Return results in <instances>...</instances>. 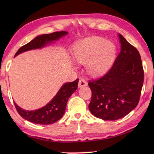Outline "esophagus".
<instances>
[{
  "mask_svg": "<svg viewBox=\"0 0 154 154\" xmlns=\"http://www.w3.org/2000/svg\"><path fill=\"white\" fill-rule=\"evenodd\" d=\"M88 85V82L86 80H85L84 79H80L79 81V83H78V86L79 88H82L83 86H85V85Z\"/></svg>",
  "mask_w": 154,
  "mask_h": 154,
  "instance_id": "esophagus-1",
  "label": "esophagus"
}]
</instances>
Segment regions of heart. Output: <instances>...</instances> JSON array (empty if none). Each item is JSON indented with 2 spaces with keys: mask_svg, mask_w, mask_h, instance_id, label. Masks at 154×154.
Masks as SVG:
<instances>
[{
  "mask_svg": "<svg viewBox=\"0 0 154 154\" xmlns=\"http://www.w3.org/2000/svg\"><path fill=\"white\" fill-rule=\"evenodd\" d=\"M116 54V46L104 38L94 36L77 43L72 49L75 60L87 64L89 73L98 75L107 70L113 62Z\"/></svg>",
  "mask_w": 154,
  "mask_h": 154,
  "instance_id": "obj_1",
  "label": "heart"
}]
</instances>
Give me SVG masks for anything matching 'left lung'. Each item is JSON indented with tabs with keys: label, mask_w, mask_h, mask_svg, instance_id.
<instances>
[{
	"label": "left lung",
	"mask_w": 154,
	"mask_h": 154,
	"mask_svg": "<svg viewBox=\"0 0 154 154\" xmlns=\"http://www.w3.org/2000/svg\"><path fill=\"white\" fill-rule=\"evenodd\" d=\"M121 51L113 66L103 76L90 80L91 113L103 120L124 118L137 106L144 80L139 51L120 34Z\"/></svg>",
	"instance_id": "1"
}]
</instances>
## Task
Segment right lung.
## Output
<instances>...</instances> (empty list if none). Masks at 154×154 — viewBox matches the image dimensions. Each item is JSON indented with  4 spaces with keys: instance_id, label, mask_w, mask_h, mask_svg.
Returning a JSON list of instances; mask_svg holds the SVG:
<instances>
[{
    "instance_id": "right-lung-1",
    "label": "right lung",
    "mask_w": 154,
    "mask_h": 154,
    "mask_svg": "<svg viewBox=\"0 0 154 154\" xmlns=\"http://www.w3.org/2000/svg\"><path fill=\"white\" fill-rule=\"evenodd\" d=\"M67 34L68 32L66 31H60L36 36L30 42L21 47L15 54V56L26 51L43 48L48 43L60 39L62 36ZM78 82L79 79H77L72 82L64 83L50 102L45 106L37 110H24L14 102L15 109L22 118L32 123L44 125L55 123L63 116L67 101L70 96L77 89Z\"/></svg>"
}]
</instances>
